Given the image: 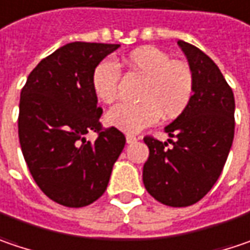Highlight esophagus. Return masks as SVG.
I'll return each instance as SVG.
<instances>
[{"label":"esophagus","mask_w":250,"mask_h":250,"mask_svg":"<svg viewBox=\"0 0 250 250\" xmlns=\"http://www.w3.org/2000/svg\"><path fill=\"white\" fill-rule=\"evenodd\" d=\"M125 141H127V144H133V143L137 141V137L133 136V134H127V136H125Z\"/></svg>","instance_id":"34e87169"}]
</instances>
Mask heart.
<instances>
[{"label":"heart","instance_id":"b5f03b06","mask_svg":"<svg viewBox=\"0 0 250 250\" xmlns=\"http://www.w3.org/2000/svg\"><path fill=\"white\" fill-rule=\"evenodd\" d=\"M130 72L143 78L139 103H119L106 114V123L125 133H139L163 119H175L188 109L195 90L191 67L172 61L167 52L143 46L125 59ZM120 67L111 59H102L92 72V89L103 103H111L119 92Z\"/></svg>","mask_w":250,"mask_h":250}]
</instances>
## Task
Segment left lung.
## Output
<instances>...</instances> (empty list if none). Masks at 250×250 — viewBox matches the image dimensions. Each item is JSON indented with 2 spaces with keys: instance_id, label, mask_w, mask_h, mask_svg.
Masks as SVG:
<instances>
[{
  "instance_id": "1",
  "label": "left lung",
  "mask_w": 250,
  "mask_h": 250,
  "mask_svg": "<svg viewBox=\"0 0 250 250\" xmlns=\"http://www.w3.org/2000/svg\"><path fill=\"white\" fill-rule=\"evenodd\" d=\"M194 73V97L164 130L168 143L146 136L150 155L143 183L151 197L168 207H189L219 178L235 134V97L219 67L197 46L178 41Z\"/></svg>"
}]
</instances>
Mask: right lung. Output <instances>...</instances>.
<instances>
[{
    "instance_id": "1",
    "label": "right lung",
    "mask_w": 250,
    "mask_h": 250,
    "mask_svg": "<svg viewBox=\"0 0 250 250\" xmlns=\"http://www.w3.org/2000/svg\"><path fill=\"white\" fill-rule=\"evenodd\" d=\"M120 45L72 42L42 59L21 90L18 136L25 163L52 201L81 208L99 199L125 137L102 128L92 89L95 66ZM98 133L95 143L85 140Z\"/></svg>"
}]
</instances>
